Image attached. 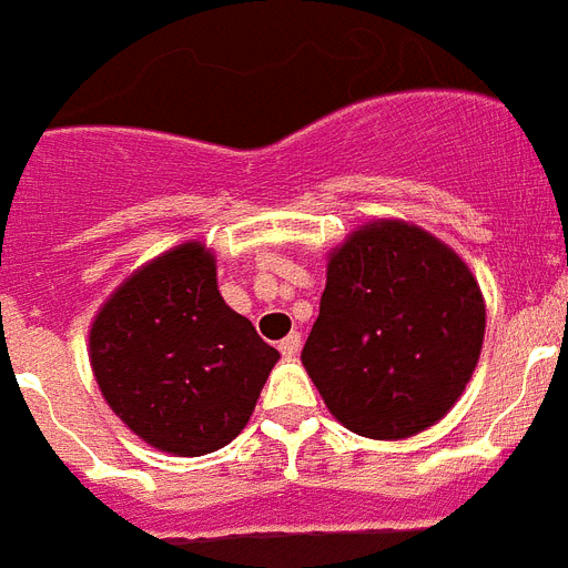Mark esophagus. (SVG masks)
I'll return each mask as SVG.
<instances>
[{"mask_svg": "<svg viewBox=\"0 0 568 568\" xmlns=\"http://www.w3.org/2000/svg\"><path fill=\"white\" fill-rule=\"evenodd\" d=\"M300 344H303V341H300V332H292V335H285V338L280 341V353H283L285 358H294L300 353Z\"/></svg>", "mask_w": 568, "mask_h": 568, "instance_id": "34e87169", "label": "esophagus"}]
</instances>
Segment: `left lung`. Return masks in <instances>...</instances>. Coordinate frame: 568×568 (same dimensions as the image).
I'll use <instances>...</instances> for the list:
<instances>
[{
    "mask_svg": "<svg viewBox=\"0 0 568 568\" xmlns=\"http://www.w3.org/2000/svg\"><path fill=\"white\" fill-rule=\"evenodd\" d=\"M484 297L458 253L379 219L329 253L303 367L338 423L403 440L458 403L484 341Z\"/></svg>",
    "mask_w": 568,
    "mask_h": 568,
    "instance_id": "1",
    "label": "left lung"
}]
</instances>
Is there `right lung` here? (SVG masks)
Instances as JSON below:
<instances>
[{"label":"right lung","mask_w":568,"mask_h":568,"mask_svg":"<svg viewBox=\"0 0 568 568\" xmlns=\"http://www.w3.org/2000/svg\"><path fill=\"white\" fill-rule=\"evenodd\" d=\"M276 358L224 303L201 242L133 271L90 326L101 396L133 435L180 458L221 449L247 426Z\"/></svg>","instance_id":"1"}]
</instances>
